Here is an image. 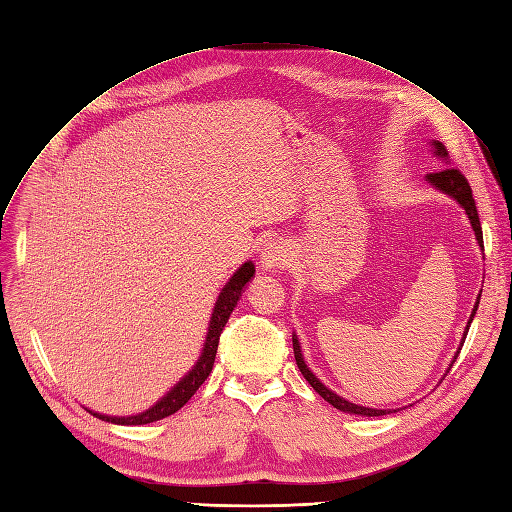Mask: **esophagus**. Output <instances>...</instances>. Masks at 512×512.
Returning a JSON list of instances; mask_svg holds the SVG:
<instances>
[{
    "instance_id": "1",
    "label": "esophagus",
    "mask_w": 512,
    "mask_h": 512,
    "mask_svg": "<svg viewBox=\"0 0 512 512\" xmlns=\"http://www.w3.org/2000/svg\"><path fill=\"white\" fill-rule=\"evenodd\" d=\"M288 260V250L282 241H269L260 254L262 269H278Z\"/></svg>"
}]
</instances>
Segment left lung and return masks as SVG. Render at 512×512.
<instances>
[{"label": "left lung", "mask_w": 512, "mask_h": 512, "mask_svg": "<svg viewBox=\"0 0 512 512\" xmlns=\"http://www.w3.org/2000/svg\"><path fill=\"white\" fill-rule=\"evenodd\" d=\"M433 146V153L435 157H439L441 161H444L448 165V153H446V146L433 140L431 142ZM426 183L433 185L437 191L446 193V196H450L452 200H457V204H461V209L465 211V215L469 217V224H472V230L476 234V241L480 245V250H485V245H482V228H480V219H478V211H476V202H474V196H472V187H469L467 178L454 168H444L441 172H433V174H426ZM478 303H480V295L476 297V303H474V310L472 314H469V321H467V327L463 331V340H461V347L465 342V336L469 331V325H472L474 316H476V310H478ZM293 351H295V359H297V366L301 370V375L306 377V381L312 385V388L319 392L329 405H334L336 409L344 411V413H353V416H364V418H379V416H385V413H390V409H372V407H364V405H355L351 403V400L338 396L336 392H331L327 385L314 375V372L308 368L306 359H303V353H301V344H299V338L293 334ZM459 355V351H457ZM457 355L452 357L450 366L457 362ZM450 370V368H448Z\"/></svg>", "instance_id": "left-lung-1"}]
</instances>
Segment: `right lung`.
I'll return each mask as SVG.
<instances>
[{"mask_svg": "<svg viewBox=\"0 0 512 512\" xmlns=\"http://www.w3.org/2000/svg\"><path fill=\"white\" fill-rule=\"evenodd\" d=\"M256 267L252 260L243 262V265L232 273V278L226 282V286L219 293L215 306H213V314L209 321V331H206V338L202 344V353L198 357V362L191 366V370L187 375L178 381L174 388L165 394L163 398H159L153 407H148L142 413H135V416H105V413L99 411H90L92 416H96L99 420L112 422V424H122V426H137V424H150L172 416L178 409H181L187 400L196 394V390L206 381V377L211 375L213 370V362H215V353H217V344H219V336L230 319L232 310L237 308V303L241 299V295L245 293V286L254 278Z\"/></svg>", "mask_w": 512, "mask_h": 512, "instance_id": "obj_1", "label": "right lung"}]
</instances>
